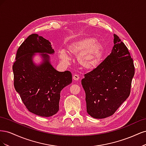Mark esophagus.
I'll list each match as a JSON object with an SVG mask.
<instances>
[{
	"label": "esophagus",
	"instance_id": "34e87169",
	"mask_svg": "<svg viewBox=\"0 0 146 146\" xmlns=\"http://www.w3.org/2000/svg\"><path fill=\"white\" fill-rule=\"evenodd\" d=\"M79 76H78V75H77V74H74V76H73V77H72V78H73V80H75V81H77V80H78V79H79Z\"/></svg>",
	"mask_w": 146,
	"mask_h": 146
}]
</instances>
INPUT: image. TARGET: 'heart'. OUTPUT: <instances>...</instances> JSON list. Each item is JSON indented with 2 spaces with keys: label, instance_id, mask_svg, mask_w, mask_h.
<instances>
[{
  "label": "heart",
  "instance_id": "heart-1",
  "mask_svg": "<svg viewBox=\"0 0 146 146\" xmlns=\"http://www.w3.org/2000/svg\"><path fill=\"white\" fill-rule=\"evenodd\" d=\"M70 55L77 56L78 64L86 70L95 69L100 64L103 57L104 46L103 44L94 37H85L69 43L67 46ZM60 58L68 62L70 58L67 52L61 50Z\"/></svg>",
  "mask_w": 146,
  "mask_h": 146
}]
</instances>
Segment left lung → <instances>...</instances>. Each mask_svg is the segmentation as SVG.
Here are the masks:
<instances>
[{"label":"left lung","instance_id":"1","mask_svg":"<svg viewBox=\"0 0 146 146\" xmlns=\"http://www.w3.org/2000/svg\"><path fill=\"white\" fill-rule=\"evenodd\" d=\"M134 74L133 61L129 50L114 35L111 54L82 80L87 113L96 119L113 115L129 98Z\"/></svg>","mask_w":146,"mask_h":146}]
</instances>
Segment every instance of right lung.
<instances>
[{
    "label": "right lung",
    "mask_w": 146,
    "mask_h": 146,
    "mask_svg": "<svg viewBox=\"0 0 146 146\" xmlns=\"http://www.w3.org/2000/svg\"><path fill=\"white\" fill-rule=\"evenodd\" d=\"M54 52L49 41L32 34L18 48L13 66L16 91L29 111L42 117L58 111L61 91L72 83L71 72H59L51 64L48 54ZM36 52L43 59L38 65L33 61Z\"/></svg>",
    "instance_id": "1"
}]
</instances>
